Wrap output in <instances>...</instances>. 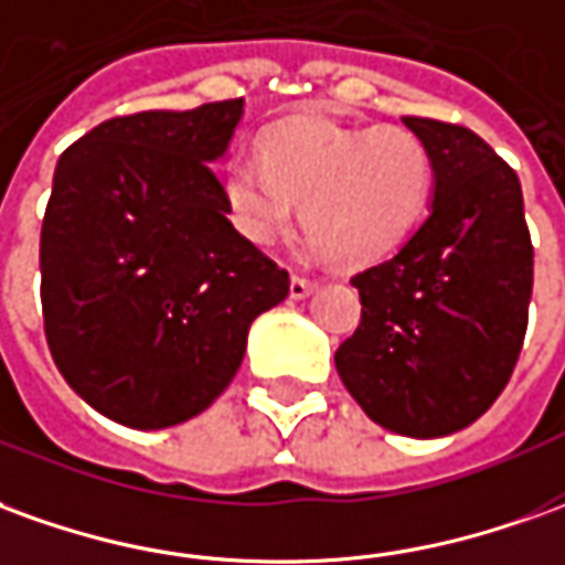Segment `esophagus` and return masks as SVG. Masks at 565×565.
Returning a JSON list of instances; mask_svg holds the SVG:
<instances>
[{
	"mask_svg": "<svg viewBox=\"0 0 565 565\" xmlns=\"http://www.w3.org/2000/svg\"><path fill=\"white\" fill-rule=\"evenodd\" d=\"M311 290H315V281H309V278H299V275L290 278V299H306Z\"/></svg>",
	"mask_w": 565,
	"mask_h": 565,
	"instance_id": "1",
	"label": "esophagus"
}]
</instances>
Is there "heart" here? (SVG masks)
I'll list each match as a JSON object with an SVG mask.
<instances>
[{
    "label": "heart",
    "instance_id": "heart-1",
    "mask_svg": "<svg viewBox=\"0 0 565 565\" xmlns=\"http://www.w3.org/2000/svg\"><path fill=\"white\" fill-rule=\"evenodd\" d=\"M220 192L247 244L275 242L302 204V226L327 254L370 266L392 256L428 214L434 159L406 128L299 116L263 137L259 159L232 152Z\"/></svg>",
    "mask_w": 565,
    "mask_h": 565
}]
</instances>
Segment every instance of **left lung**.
Segmentation results:
<instances>
[{
  "label": "left lung",
  "instance_id": "left-lung-1",
  "mask_svg": "<svg viewBox=\"0 0 565 565\" xmlns=\"http://www.w3.org/2000/svg\"><path fill=\"white\" fill-rule=\"evenodd\" d=\"M434 159L431 214L385 263L354 275L361 323L337 351L370 419L444 437L504 392L526 337L532 242L516 173L461 125L406 116Z\"/></svg>",
  "mask_w": 565,
  "mask_h": 565
}]
</instances>
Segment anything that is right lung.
Returning a JSON list of instances; mask_svg holds the SVG:
<instances>
[{"label": "right lung", "mask_w": 565, "mask_h": 565, "mask_svg": "<svg viewBox=\"0 0 565 565\" xmlns=\"http://www.w3.org/2000/svg\"><path fill=\"white\" fill-rule=\"evenodd\" d=\"M244 100L116 116L57 161L42 220L54 364L106 419L156 431L226 392L290 278L226 220L211 164Z\"/></svg>", "instance_id": "obj_1"}]
</instances>
